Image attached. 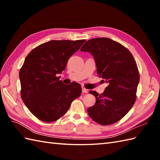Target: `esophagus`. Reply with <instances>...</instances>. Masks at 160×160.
<instances>
[{"label":"esophagus","mask_w":160,"mask_h":160,"mask_svg":"<svg viewBox=\"0 0 160 160\" xmlns=\"http://www.w3.org/2000/svg\"><path fill=\"white\" fill-rule=\"evenodd\" d=\"M82 91L83 93H88V89H87L86 88H84V87H82Z\"/></svg>","instance_id":"34e87169"}]
</instances>
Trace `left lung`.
Returning <instances> with one entry per match:
<instances>
[{
	"instance_id": "obj_1",
	"label": "left lung",
	"mask_w": 160,
	"mask_h": 160,
	"mask_svg": "<svg viewBox=\"0 0 160 160\" xmlns=\"http://www.w3.org/2000/svg\"><path fill=\"white\" fill-rule=\"evenodd\" d=\"M80 50L92 54L98 76L108 84L101 94L89 91L96 102L88 108V113L101 125L114 124L127 114L136 100L140 81L137 63L127 48L108 38L91 39Z\"/></svg>"
}]
</instances>
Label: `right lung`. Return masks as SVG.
I'll return each instance as SVG.
<instances>
[{"instance_id": "obj_1", "label": "right lung", "mask_w": 160, "mask_h": 160, "mask_svg": "<svg viewBox=\"0 0 160 160\" xmlns=\"http://www.w3.org/2000/svg\"><path fill=\"white\" fill-rule=\"evenodd\" d=\"M85 41L51 40L27 56L19 72L20 96L29 111L40 120H58L81 95L80 84L73 82L67 85L57 75L65 69L68 60Z\"/></svg>"}]
</instances>
